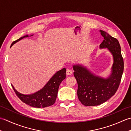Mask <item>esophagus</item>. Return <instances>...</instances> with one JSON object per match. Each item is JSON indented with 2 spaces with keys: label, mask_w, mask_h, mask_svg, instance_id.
Returning <instances> with one entry per match:
<instances>
[{
  "label": "esophagus",
  "mask_w": 131,
  "mask_h": 131,
  "mask_svg": "<svg viewBox=\"0 0 131 131\" xmlns=\"http://www.w3.org/2000/svg\"><path fill=\"white\" fill-rule=\"evenodd\" d=\"M72 73H73V72H72V70H71V69H68L67 70H66V75H71Z\"/></svg>",
  "instance_id": "1"
}]
</instances>
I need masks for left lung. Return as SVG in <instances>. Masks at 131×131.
I'll return each instance as SVG.
<instances>
[{
  "label": "left lung",
  "mask_w": 131,
  "mask_h": 131,
  "mask_svg": "<svg viewBox=\"0 0 131 131\" xmlns=\"http://www.w3.org/2000/svg\"><path fill=\"white\" fill-rule=\"evenodd\" d=\"M104 40L100 48H107L114 58L112 73L107 79L94 75L81 65L73 66L74 75L78 83L77 95L82 104L87 106H97L110 99L118 90L124 70L121 46L117 39L100 30Z\"/></svg>",
  "instance_id": "1"
}]
</instances>
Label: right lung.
<instances>
[{
    "label": "right lung",
    "mask_w": 131,
    "mask_h": 131,
    "mask_svg": "<svg viewBox=\"0 0 131 131\" xmlns=\"http://www.w3.org/2000/svg\"><path fill=\"white\" fill-rule=\"evenodd\" d=\"M32 35H31V36ZM27 37V35H25L18 39L14 41L11 44V46L22 39ZM65 78L66 69L63 68L62 70L57 72L41 90L34 93L27 95L19 93L15 90L12 85V87L17 96L26 104L30 106L37 108L46 107L53 105L55 103L59 85L61 82L65 79Z\"/></svg>",
    "instance_id": "1"
}]
</instances>
